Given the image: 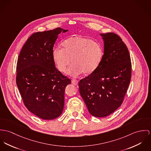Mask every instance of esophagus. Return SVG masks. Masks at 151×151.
Masks as SVG:
<instances>
[{"label":"esophagus","mask_w":151,"mask_h":151,"mask_svg":"<svg viewBox=\"0 0 151 151\" xmlns=\"http://www.w3.org/2000/svg\"><path fill=\"white\" fill-rule=\"evenodd\" d=\"M72 83L73 84V85H77L78 83V81L76 80V79H72Z\"/></svg>","instance_id":"1"}]
</instances>
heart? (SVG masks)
<instances>
[{"mask_svg":"<svg viewBox=\"0 0 151 151\" xmlns=\"http://www.w3.org/2000/svg\"><path fill=\"white\" fill-rule=\"evenodd\" d=\"M62 47L54 49L52 56L57 69L64 72L68 66L72 63L67 70L71 76H77L83 72L88 75L99 67L102 57L100 44L80 35L72 36L62 43Z\"/></svg>","mask_w":151,"mask_h":151,"instance_id":"1","label":"heart"}]
</instances>
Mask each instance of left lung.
<instances>
[{
  "mask_svg": "<svg viewBox=\"0 0 151 151\" xmlns=\"http://www.w3.org/2000/svg\"><path fill=\"white\" fill-rule=\"evenodd\" d=\"M104 54L97 69L79 82V92L89 113L107 116L121 105L132 76L128 49L114 33L100 34Z\"/></svg>",
  "mask_w": 151,
  "mask_h": 151,
  "instance_id": "obj_1",
  "label": "left lung"
}]
</instances>
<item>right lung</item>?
I'll return each mask as SVG.
<instances>
[{"label": "right lung", "instance_id": "obj_1", "mask_svg": "<svg viewBox=\"0 0 151 151\" xmlns=\"http://www.w3.org/2000/svg\"><path fill=\"white\" fill-rule=\"evenodd\" d=\"M61 28L36 32L19 52L16 83L27 109L36 116L51 120L60 116L64 106L65 87L70 80L55 68L52 52Z\"/></svg>", "mask_w": 151, "mask_h": 151}]
</instances>
